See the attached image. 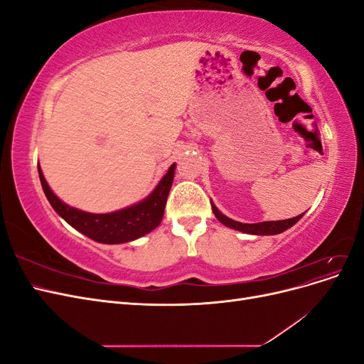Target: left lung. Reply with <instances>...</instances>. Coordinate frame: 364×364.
<instances>
[{"label": "left lung", "mask_w": 364, "mask_h": 364, "mask_svg": "<svg viewBox=\"0 0 364 364\" xmlns=\"http://www.w3.org/2000/svg\"><path fill=\"white\" fill-rule=\"evenodd\" d=\"M213 206V211L214 215L217 217V220L220 223H223L228 228H232L240 230V232H245V234H252V235H277L284 232V230H287L289 228H291L293 225H296L299 222V218L304 215H297L293 218H287V220H277V222H261V223H240L235 222V220L226 217L225 214H222L217 209V206L211 202Z\"/></svg>", "instance_id": "left-lung-1"}]
</instances>
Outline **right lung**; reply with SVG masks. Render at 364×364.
Returning <instances> with one entry per match:
<instances>
[{
    "instance_id": "right-lung-1",
    "label": "right lung",
    "mask_w": 364,
    "mask_h": 364,
    "mask_svg": "<svg viewBox=\"0 0 364 364\" xmlns=\"http://www.w3.org/2000/svg\"><path fill=\"white\" fill-rule=\"evenodd\" d=\"M174 170L176 164L171 165L168 171L165 173L164 178L156 185V188L142 202L124 209H119V211L115 213L92 214L80 211V209L63 203L59 197L51 191L46 178H43L41 167L38 165L42 190L46 193L54 211H56L68 225L79 230V232L103 245L127 243V241H134L142 235L151 232L153 229L159 226L164 215L165 203H167V197L173 183Z\"/></svg>"
}]
</instances>
